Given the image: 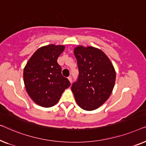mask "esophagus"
<instances>
[{"mask_svg":"<svg viewBox=\"0 0 146 146\" xmlns=\"http://www.w3.org/2000/svg\"><path fill=\"white\" fill-rule=\"evenodd\" d=\"M68 79H69V81H70V83H71V82H72V77H71V76H69V77H68Z\"/></svg>","mask_w":146,"mask_h":146,"instance_id":"obj_1","label":"esophagus"}]
</instances>
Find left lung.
I'll list each match as a JSON object with an SVG mask.
<instances>
[{"label": "left lung", "mask_w": 146, "mask_h": 146, "mask_svg": "<svg viewBox=\"0 0 146 146\" xmlns=\"http://www.w3.org/2000/svg\"><path fill=\"white\" fill-rule=\"evenodd\" d=\"M79 77L71 91L83 110L91 111L102 106L111 94L116 71L109 58L99 49L78 46L74 49Z\"/></svg>", "instance_id": "1"}]
</instances>
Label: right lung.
Masks as SVG:
<instances>
[{
  "mask_svg": "<svg viewBox=\"0 0 146 146\" xmlns=\"http://www.w3.org/2000/svg\"><path fill=\"white\" fill-rule=\"evenodd\" d=\"M65 46L48 45L38 49L24 69V83L33 101L42 107H52L60 99L70 82L61 74L57 58Z\"/></svg>",
  "mask_w": 146,
  "mask_h": 146,
  "instance_id": "obj_1",
  "label": "right lung"
}]
</instances>
